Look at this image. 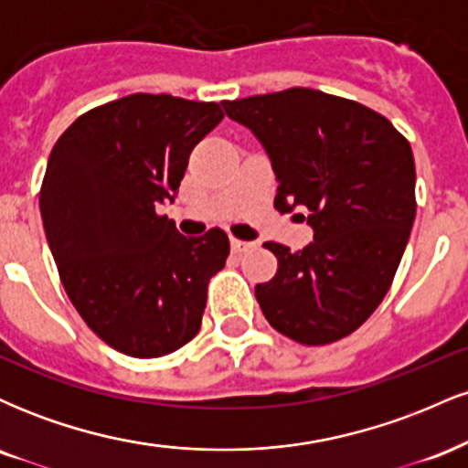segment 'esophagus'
<instances>
[{
	"label": "esophagus",
	"instance_id": "1",
	"mask_svg": "<svg viewBox=\"0 0 468 468\" xmlns=\"http://www.w3.org/2000/svg\"><path fill=\"white\" fill-rule=\"evenodd\" d=\"M250 249H255V241H246V239H238V238L230 239V250L238 252V255H241V252H246Z\"/></svg>",
	"mask_w": 468,
	"mask_h": 468
}]
</instances>
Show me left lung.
<instances>
[{
	"label": "left lung",
	"mask_w": 468,
	"mask_h": 468,
	"mask_svg": "<svg viewBox=\"0 0 468 468\" xmlns=\"http://www.w3.org/2000/svg\"><path fill=\"white\" fill-rule=\"evenodd\" d=\"M260 138L275 208H308L314 241H266L279 266L255 297L268 324L303 346L358 330L394 282L416 218V165L402 133L356 101L310 88L222 101ZM299 218L305 219L302 213Z\"/></svg>",
	"instance_id": "8db88e82"
}]
</instances>
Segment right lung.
Segmentation results:
<instances>
[{
  "instance_id": "add662e5",
  "label": "right lung",
  "mask_w": 468,
  "mask_h": 468,
  "mask_svg": "<svg viewBox=\"0 0 468 468\" xmlns=\"http://www.w3.org/2000/svg\"><path fill=\"white\" fill-rule=\"evenodd\" d=\"M219 103L130 94L80 114L48 158L39 207L69 302L114 350L158 358L197 335L229 235L185 238L155 208L174 202Z\"/></svg>"
}]
</instances>
